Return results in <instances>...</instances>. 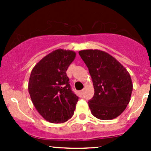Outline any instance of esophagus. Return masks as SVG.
Listing matches in <instances>:
<instances>
[{"label":"esophagus","mask_w":151,"mask_h":151,"mask_svg":"<svg viewBox=\"0 0 151 151\" xmlns=\"http://www.w3.org/2000/svg\"><path fill=\"white\" fill-rule=\"evenodd\" d=\"M83 92H84V91H83V90H82V91H79V96H80V97L83 96Z\"/></svg>","instance_id":"esophagus-1"}]
</instances>
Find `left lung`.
<instances>
[{"instance_id":"obj_1","label":"left lung","mask_w":151,"mask_h":151,"mask_svg":"<svg viewBox=\"0 0 151 151\" xmlns=\"http://www.w3.org/2000/svg\"><path fill=\"white\" fill-rule=\"evenodd\" d=\"M79 55L88 68L94 87L93 97L88 101L91 113L106 121L119 116L130 101L133 90L129 73L101 50H81Z\"/></svg>"}]
</instances>
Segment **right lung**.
Returning a JSON list of instances; mask_svg holds the SVG:
<instances>
[{
	"instance_id": "1",
	"label": "right lung",
	"mask_w": 151,
	"mask_h": 151,
	"mask_svg": "<svg viewBox=\"0 0 151 151\" xmlns=\"http://www.w3.org/2000/svg\"><path fill=\"white\" fill-rule=\"evenodd\" d=\"M76 53L60 49L42 59L30 74L28 91L39 113L52 123H64L74 115L79 97L74 93L66 71Z\"/></svg>"
}]
</instances>
